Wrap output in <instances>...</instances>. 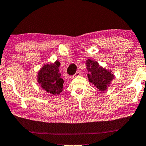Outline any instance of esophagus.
<instances>
[{
  "label": "esophagus",
  "instance_id": "esophagus-1",
  "mask_svg": "<svg viewBox=\"0 0 146 146\" xmlns=\"http://www.w3.org/2000/svg\"><path fill=\"white\" fill-rule=\"evenodd\" d=\"M80 75V71H77V73H76L75 75H74L73 76V78H74V77H79V76Z\"/></svg>",
  "mask_w": 146,
  "mask_h": 146
}]
</instances>
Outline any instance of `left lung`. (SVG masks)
<instances>
[{
	"label": "left lung",
	"instance_id": "obj_1",
	"mask_svg": "<svg viewBox=\"0 0 146 146\" xmlns=\"http://www.w3.org/2000/svg\"><path fill=\"white\" fill-rule=\"evenodd\" d=\"M86 66L88 73L87 74L89 82L101 92L107 90L115 75L112 71L108 70L98 63L96 61L88 59L86 61Z\"/></svg>",
	"mask_w": 146,
	"mask_h": 146
}]
</instances>
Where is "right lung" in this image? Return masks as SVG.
I'll use <instances>...</instances> for the list:
<instances>
[{
	"mask_svg": "<svg viewBox=\"0 0 146 146\" xmlns=\"http://www.w3.org/2000/svg\"><path fill=\"white\" fill-rule=\"evenodd\" d=\"M60 63L56 60L54 63L44 64L38 71L37 82L43 90L52 95L60 94L63 91L64 80L59 72Z\"/></svg>",
	"mask_w": 146,
	"mask_h": 146,
	"instance_id": "1",
	"label": "right lung"
}]
</instances>
